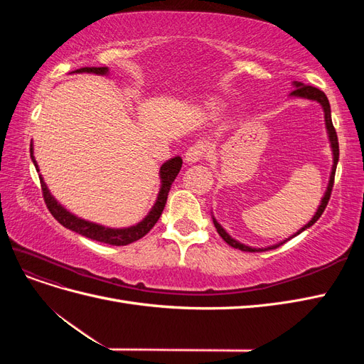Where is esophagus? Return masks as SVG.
<instances>
[{
  "label": "esophagus",
  "mask_w": 364,
  "mask_h": 364,
  "mask_svg": "<svg viewBox=\"0 0 364 364\" xmlns=\"http://www.w3.org/2000/svg\"><path fill=\"white\" fill-rule=\"evenodd\" d=\"M203 156H205V147L202 144H194L185 151V161L190 164L199 162Z\"/></svg>",
  "instance_id": "obj_1"
}]
</instances>
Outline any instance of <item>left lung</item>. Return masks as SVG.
<instances>
[{"mask_svg": "<svg viewBox=\"0 0 364 364\" xmlns=\"http://www.w3.org/2000/svg\"><path fill=\"white\" fill-rule=\"evenodd\" d=\"M294 86H296V90H294V91H291V95H294V97H302V98H310V100L318 102V103L322 105V107H323V112H325V124H326V130H328V136H329V141H331V149H333L334 164H333V171H331V176H329V183H328L326 193H325V196H323L322 203L318 205V208H317V213L314 214V217L310 220V222H308V223H306L301 230H297V232H296L293 237L299 235V234L302 232V230H305V229H308L310 226H313V225L317 222V220L321 218V215L323 214L325 208H326V205H328L329 197H331L333 185H334V176H336V168H337V162H338V139H337L336 129H334V126H333V119H331V107H329V102H328V98H326L325 92H322L321 90H317V87H314V86H308V85H304V83H301V82H294ZM213 222H214V226H215V229H217L218 235L222 237L230 247L240 249V250H243V252H264V250L277 249V247H279L281 245H284L285 241H289L290 238H293V237H290V238H287V240L281 241L279 245H274V246H270V247H264V249L249 247V246H246V245H241L240 241H237V240H234L232 237H230V235L226 232V230L217 223V220H215L214 217H213Z\"/></svg>", "mask_w": 364, "mask_h": 364, "instance_id": "1", "label": "left lung"}]
</instances>
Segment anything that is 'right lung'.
Here are the masks:
<instances>
[{"instance_id":"obj_1","label":"right lung","mask_w":364,"mask_h":364,"mask_svg":"<svg viewBox=\"0 0 364 364\" xmlns=\"http://www.w3.org/2000/svg\"><path fill=\"white\" fill-rule=\"evenodd\" d=\"M74 73H94V74L103 75L107 73V68L106 67H85L80 70H75ZM30 155H31L33 164H35V167L38 170V164L35 161V156H33L31 146H30ZM181 167H182V158H179V156H176L162 165L161 171H159L162 183H161V190H159L155 206L151 208L149 215L142 220V222H139L136 226H130V228H124V229L105 228V226L86 222V220L75 217L74 214L68 213L60 203H58V200L50 194L43 179L42 178H39V179H41L43 200H46L48 211L62 226H65L67 229H71V230H74V232L80 234L86 238L100 241V243H106L111 246H126V245H130V243H134V241L142 238L146 234H149V230L156 225V222L164 211V206H165V203H167V197H168V193L171 188V183L174 182L176 176L179 174Z\"/></svg>"}]
</instances>
